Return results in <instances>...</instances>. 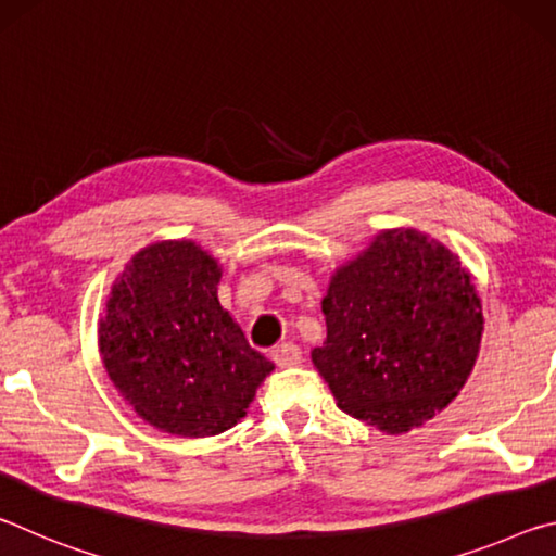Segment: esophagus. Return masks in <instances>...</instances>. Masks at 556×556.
Here are the masks:
<instances>
[{"instance_id": "obj_1", "label": "esophagus", "mask_w": 556, "mask_h": 556, "mask_svg": "<svg viewBox=\"0 0 556 556\" xmlns=\"http://www.w3.org/2000/svg\"><path fill=\"white\" fill-rule=\"evenodd\" d=\"M271 357H275V363L279 365V368H291V365H296L301 361V351L296 343L285 341V343H279L275 351H271Z\"/></svg>"}]
</instances>
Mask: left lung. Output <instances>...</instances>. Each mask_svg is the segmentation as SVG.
<instances>
[{
  "label": "left lung",
  "mask_w": 556,
  "mask_h": 556,
  "mask_svg": "<svg viewBox=\"0 0 556 556\" xmlns=\"http://www.w3.org/2000/svg\"><path fill=\"white\" fill-rule=\"evenodd\" d=\"M326 341L312 361L338 407L388 434L425 425L468 380L483 336L481 299L444 244L384 230L333 275Z\"/></svg>",
  "instance_id": "1"
}]
</instances>
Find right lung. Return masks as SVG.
<instances>
[{
	"label": "right lung",
	"instance_id": "right-lung-1",
	"mask_svg": "<svg viewBox=\"0 0 556 556\" xmlns=\"http://www.w3.org/2000/svg\"><path fill=\"white\" fill-rule=\"evenodd\" d=\"M220 267L188 240L149 244L112 287L100 353L139 417L178 437L238 425L275 370L218 301Z\"/></svg>",
	"mask_w": 556,
	"mask_h": 556
}]
</instances>
